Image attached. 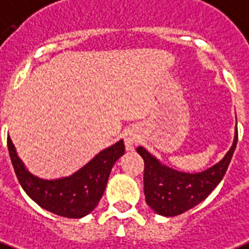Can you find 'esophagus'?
Masks as SVG:
<instances>
[{
  "label": "esophagus",
  "mask_w": 249,
  "mask_h": 249,
  "mask_svg": "<svg viewBox=\"0 0 249 249\" xmlns=\"http://www.w3.org/2000/svg\"><path fill=\"white\" fill-rule=\"evenodd\" d=\"M124 142H126L127 151H134L135 145L138 144V136L135 134H132V132L126 134V136H124Z\"/></svg>",
  "instance_id": "34e87169"
}]
</instances>
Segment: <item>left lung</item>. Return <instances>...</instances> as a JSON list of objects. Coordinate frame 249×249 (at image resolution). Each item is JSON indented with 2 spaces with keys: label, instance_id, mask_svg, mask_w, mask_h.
I'll list each match as a JSON object with an SVG mask.
<instances>
[{
  "label": "left lung",
  "instance_id": "1",
  "mask_svg": "<svg viewBox=\"0 0 249 249\" xmlns=\"http://www.w3.org/2000/svg\"><path fill=\"white\" fill-rule=\"evenodd\" d=\"M236 142L238 128L232 146L222 161L197 174H186L162 166L144 148L138 146L136 151L144 160V195L148 207L161 215L174 217L201 203L226 174Z\"/></svg>",
  "mask_w": 249,
  "mask_h": 249
}]
</instances>
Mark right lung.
I'll list each match as a JSON object with an SVG mask.
<instances>
[{"label": "right lung", "mask_w": 249, "mask_h": 249, "mask_svg": "<svg viewBox=\"0 0 249 249\" xmlns=\"http://www.w3.org/2000/svg\"><path fill=\"white\" fill-rule=\"evenodd\" d=\"M7 149L20 186L40 207L66 218H82L97 207L103 197L115 161L124 153V142L100 152L74 175L57 180H42L26 170L18 159L14 144L7 136Z\"/></svg>", "instance_id": "add662e5"}]
</instances>
